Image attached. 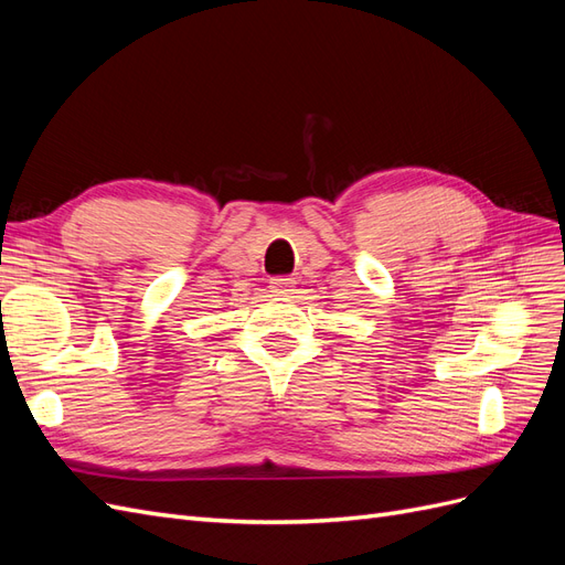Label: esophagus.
I'll return each instance as SVG.
<instances>
[{
	"label": "esophagus",
	"mask_w": 565,
	"mask_h": 565,
	"mask_svg": "<svg viewBox=\"0 0 565 565\" xmlns=\"http://www.w3.org/2000/svg\"><path fill=\"white\" fill-rule=\"evenodd\" d=\"M295 285L297 280L289 278V276H280V278H273L270 280V292H276L280 297H289L295 292Z\"/></svg>",
	"instance_id": "1"
}]
</instances>
